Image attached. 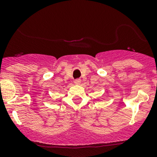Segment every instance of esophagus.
<instances>
[{"label": "esophagus", "mask_w": 157, "mask_h": 157, "mask_svg": "<svg viewBox=\"0 0 157 157\" xmlns=\"http://www.w3.org/2000/svg\"><path fill=\"white\" fill-rule=\"evenodd\" d=\"M80 83H81V80L80 79H77V80H74V83L75 84H80Z\"/></svg>", "instance_id": "esophagus-1"}]
</instances>
